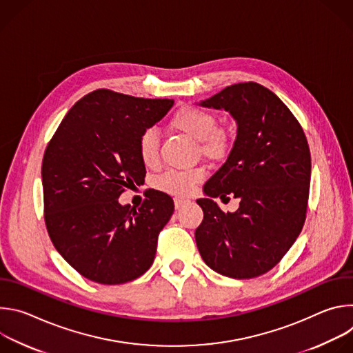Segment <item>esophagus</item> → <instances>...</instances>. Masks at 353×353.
I'll use <instances>...</instances> for the list:
<instances>
[{"mask_svg": "<svg viewBox=\"0 0 353 353\" xmlns=\"http://www.w3.org/2000/svg\"><path fill=\"white\" fill-rule=\"evenodd\" d=\"M187 203H188V201L184 199V198H174V207H176V210L183 208Z\"/></svg>", "mask_w": 353, "mask_h": 353, "instance_id": "1", "label": "esophagus"}]
</instances>
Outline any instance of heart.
<instances>
[{
    "label": "heart",
    "instance_id": "b5f03b06",
    "mask_svg": "<svg viewBox=\"0 0 353 353\" xmlns=\"http://www.w3.org/2000/svg\"><path fill=\"white\" fill-rule=\"evenodd\" d=\"M216 116L203 108L184 106L176 112L170 125L198 142L199 152L204 157L219 161L232 149L233 135L226 127L216 125ZM138 154L143 165L154 166L159 159V137L157 130L146 128L138 137ZM205 177L204 168L196 166L184 170H168L157 180L159 190L177 196L192 194L195 185Z\"/></svg>",
    "mask_w": 353,
    "mask_h": 353
}]
</instances>
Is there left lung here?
<instances>
[{"instance_id": "8db88e82", "label": "left lung", "mask_w": 353, "mask_h": 353, "mask_svg": "<svg viewBox=\"0 0 353 353\" xmlns=\"http://www.w3.org/2000/svg\"><path fill=\"white\" fill-rule=\"evenodd\" d=\"M201 106L225 109L237 137L223 166L196 199L204 219L195 230L199 254L214 271L250 279L272 270L303 229L312 174L307 138L282 100L257 82L234 83ZM241 198L234 214L210 199Z\"/></svg>"}]
</instances>
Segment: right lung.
<instances>
[{
    "label": "right lung",
    "mask_w": 353,
    "mask_h": 353,
    "mask_svg": "<svg viewBox=\"0 0 353 353\" xmlns=\"http://www.w3.org/2000/svg\"><path fill=\"white\" fill-rule=\"evenodd\" d=\"M172 99H143L97 89L70 109L41 163L44 222L56 250L82 276L120 285L152 265L173 199L152 191L139 208L120 205L145 165L139 134L159 121Z\"/></svg>",
    "instance_id": "add662e5"
}]
</instances>
